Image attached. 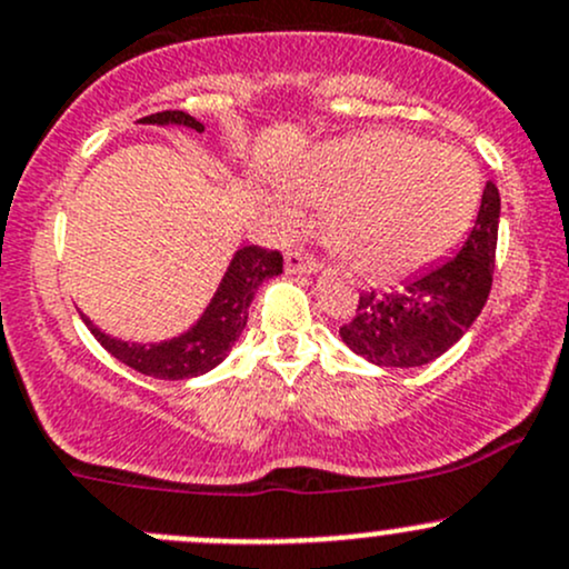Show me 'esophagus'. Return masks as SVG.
<instances>
[{"label": "esophagus", "mask_w": 569, "mask_h": 569, "mask_svg": "<svg viewBox=\"0 0 569 569\" xmlns=\"http://www.w3.org/2000/svg\"><path fill=\"white\" fill-rule=\"evenodd\" d=\"M319 267H321L319 259H316V256H310L308 250L291 248L289 253H286V269H289V272L310 274V272H316Z\"/></svg>", "instance_id": "obj_1"}]
</instances>
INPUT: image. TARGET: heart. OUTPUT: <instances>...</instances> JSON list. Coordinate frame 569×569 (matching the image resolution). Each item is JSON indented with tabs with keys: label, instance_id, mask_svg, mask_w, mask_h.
<instances>
[{
	"label": "heart",
	"instance_id": "b5f03b06",
	"mask_svg": "<svg viewBox=\"0 0 569 569\" xmlns=\"http://www.w3.org/2000/svg\"><path fill=\"white\" fill-rule=\"evenodd\" d=\"M327 207V234L362 274L403 278L445 256L480 204V169L456 147L403 130H368L313 149L295 174Z\"/></svg>",
	"mask_w": 569,
	"mask_h": 569
}]
</instances>
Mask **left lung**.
Masks as SVG:
<instances>
[{
  "label": "left lung",
  "mask_w": 569,
  "mask_h": 569,
  "mask_svg": "<svg viewBox=\"0 0 569 569\" xmlns=\"http://www.w3.org/2000/svg\"><path fill=\"white\" fill-rule=\"evenodd\" d=\"M499 209V190L488 182L475 229L458 253L398 291L360 295L357 316L340 327L343 343L381 368H417L456 346L490 295Z\"/></svg>",
  "instance_id": "1"
}]
</instances>
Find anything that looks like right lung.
Segmentation results:
<instances>
[{"label": "right lung", "mask_w": 569, "mask_h": 569, "mask_svg": "<svg viewBox=\"0 0 569 569\" xmlns=\"http://www.w3.org/2000/svg\"><path fill=\"white\" fill-rule=\"evenodd\" d=\"M141 122L147 124H184L190 130H204L199 119H193L184 111H158L143 117ZM283 272V256L280 250H267L259 244L250 248H239L237 256L231 259L229 272H226L223 283H220L218 295L212 297L204 316L199 325L190 327L188 332L179 335L174 340H163V343H124V340L109 338L100 332L87 316H81L83 325L92 330L98 343L103 346L109 355L117 357L128 368L139 370L152 379H193V376L207 373L214 365L223 362L229 349L234 346L239 332L248 325V308L253 302V295L259 286L272 274Z\"/></svg>", "instance_id": "obj_1"}]
</instances>
